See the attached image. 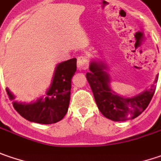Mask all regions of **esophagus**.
Wrapping results in <instances>:
<instances>
[{
    "instance_id": "34e87169",
    "label": "esophagus",
    "mask_w": 161,
    "mask_h": 161,
    "mask_svg": "<svg viewBox=\"0 0 161 161\" xmlns=\"http://www.w3.org/2000/svg\"><path fill=\"white\" fill-rule=\"evenodd\" d=\"M78 61H77V66L80 70H84L87 69L89 67V60L88 57L85 55H80L78 57Z\"/></svg>"
}]
</instances>
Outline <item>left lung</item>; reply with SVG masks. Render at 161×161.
Listing matches in <instances>:
<instances>
[{"label":"left lung","mask_w":161,"mask_h":161,"mask_svg":"<svg viewBox=\"0 0 161 161\" xmlns=\"http://www.w3.org/2000/svg\"><path fill=\"white\" fill-rule=\"evenodd\" d=\"M103 69H105V65L102 62L92 61L90 65L91 71L86 73L87 80L102 115L113 121H124L141 114L149 106L155 92L156 85L153 84L149 90L138 96L123 98L110 90L108 86L109 78ZM157 81L158 76L155 82Z\"/></svg>","instance_id":"obj_1"}]
</instances>
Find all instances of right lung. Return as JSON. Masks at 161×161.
<instances>
[{
	"instance_id": "obj_1",
	"label": "right lung",
	"mask_w": 161,
	"mask_h": 161,
	"mask_svg": "<svg viewBox=\"0 0 161 161\" xmlns=\"http://www.w3.org/2000/svg\"><path fill=\"white\" fill-rule=\"evenodd\" d=\"M76 64L75 58L58 64L53 83L46 93V97L30 104L14 101L13 107L16 111L29 121L41 124H52L61 120L68 111L70 99V80L76 71ZM6 92L10 100L13 101L15 99L7 88Z\"/></svg>"
}]
</instances>
